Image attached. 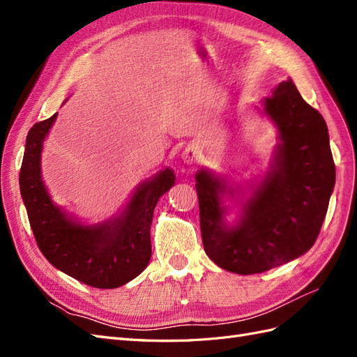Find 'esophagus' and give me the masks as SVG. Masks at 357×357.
Segmentation results:
<instances>
[{"mask_svg":"<svg viewBox=\"0 0 357 357\" xmlns=\"http://www.w3.org/2000/svg\"><path fill=\"white\" fill-rule=\"evenodd\" d=\"M181 158H183V160L186 162L188 165H192V164H197V162L199 160L201 153L198 152L197 147H188L185 152H183Z\"/></svg>","mask_w":357,"mask_h":357,"instance_id":"1","label":"esophagus"}]
</instances>
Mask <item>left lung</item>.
Returning <instances> with one entry per match:
<instances>
[{"label": "left lung", "mask_w": 357, "mask_h": 357, "mask_svg": "<svg viewBox=\"0 0 357 357\" xmlns=\"http://www.w3.org/2000/svg\"><path fill=\"white\" fill-rule=\"evenodd\" d=\"M282 143L265 178L243 205L238 225L223 220L222 181L197 174L204 250L226 271L257 274L307 253L316 243L335 185L325 119L302 100L295 83L282 82L265 100Z\"/></svg>", "instance_id": "8db88e82"}]
</instances>
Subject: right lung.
Instances as JSON below:
<instances>
[{
	"instance_id": "add662e5",
	"label": "right lung",
	"mask_w": 357,
	"mask_h": 357,
	"mask_svg": "<svg viewBox=\"0 0 357 357\" xmlns=\"http://www.w3.org/2000/svg\"><path fill=\"white\" fill-rule=\"evenodd\" d=\"M56 114L29 129L19 185L31 229L40 252L62 273L96 289H114L144 271L150 256V225L159 198L174 185V172L164 169L143 183L121 218L100 226L70 220L50 201L40 174V153Z\"/></svg>"
}]
</instances>
